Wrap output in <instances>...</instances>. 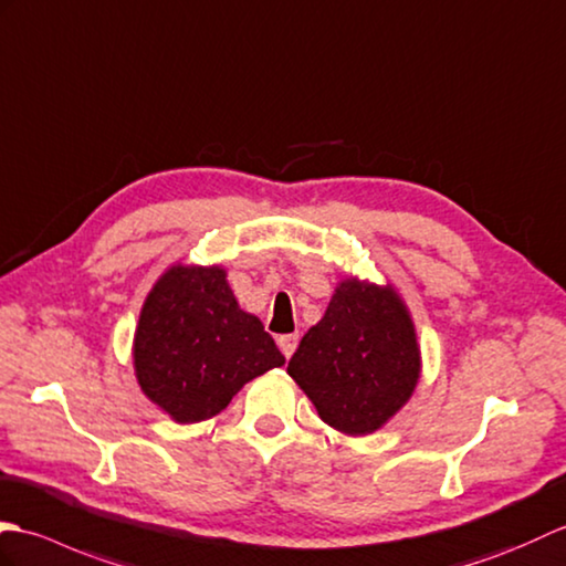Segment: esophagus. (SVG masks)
Wrapping results in <instances>:
<instances>
[{
  "label": "esophagus",
  "instance_id": "34e87169",
  "mask_svg": "<svg viewBox=\"0 0 566 566\" xmlns=\"http://www.w3.org/2000/svg\"><path fill=\"white\" fill-rule=\"evenodd\" d=\"M279 346H281V350H283V356L291 358V356L295 354V348H297V334H285V336H281V338H279Z\"/></svg>",
  "mask_w": 566,
  "mask_h": 566
}]
</instances>
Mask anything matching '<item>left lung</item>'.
<instances>
[{"label":"left lung","instance_id":"obj_1","mask_svg":"<svg viewBox=\"0 0 566 566\" xmlns=\"http://www.w3.org/2000/svg\"><path fill=\"white\" fill-rule=\"evenodd\" d=\"M287 375L332 429L350 438L380 431L421 378V346L405 297L392 283L346 275Z\"/></svg>","mask_w":566,"mask_h":566}]
</instances>
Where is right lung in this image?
Listing matches in <instances>:
<instances>
[{
  "label": "right lung",
  "mask_w": 566,
  "mask_h": 566,
  "mask_svg": "<svg viewBox=\"0 0 566 566\" xmlns=\"http://www.w3.org/2000/svg\"><path fill=\"white\" fill-rule=\"evenodd\" d=\"M285 356L256 315L244 312L220 263L177 261L147 293L133 336L143 395L177 423L212 419Z\"/></svg>",
  "instance_id": "1"
}]
</instances>
